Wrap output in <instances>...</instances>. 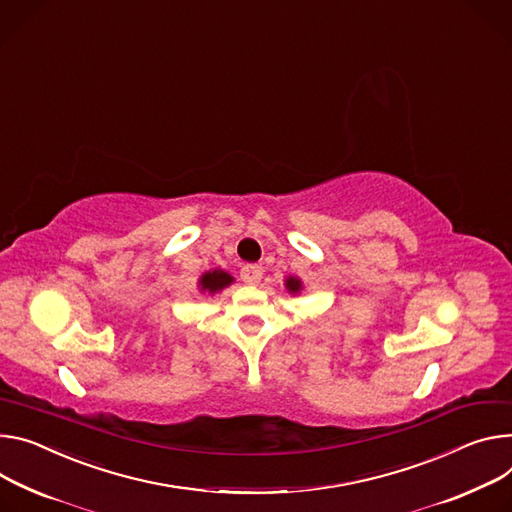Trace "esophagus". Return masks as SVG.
<instances>
[{
	"mask_svg": "<svg viewBox=\"0 0 512 512\" xmlns=\"http://www.w3.org/2000/svg\"><path fill=\"white\" fill-rule=\"evenodd\" d=\"M261 277H263V269H261L259 265H245V267L241 269V280H243L245 284H249V286L259 284Z\"/></svg>",
	"mask_w": 512,
	"mask_h": 512,
	"instance_id": "esophagus-1",
	"label": "esophagus"
}]
</instances>
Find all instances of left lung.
I'll use <instances>...</instances> for the list:
<instances>
[{"mask_svg":"<svg viewBox=\"0 0 512 512\" xmlns=\"http://www.w3.org/2000/svg\"><path fill=\"white\" fill-rule=\"evenodd\" d=\"M286 290L290 292V294H300L302 290H304V286H302V280L300 277H296V275H288L286 277Z\"/></svg>","mask_w":512,"mask_h":512,"instance_id":"obj_1","label":"left lung"}]
</instances>
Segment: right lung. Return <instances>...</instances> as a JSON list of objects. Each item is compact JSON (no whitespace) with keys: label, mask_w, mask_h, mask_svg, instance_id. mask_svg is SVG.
Here are the masks:
<instances>
[{"label":"right lung","mask_w":512,"mask_h":512,"mask_svg":"<svg viewBox=\"0 0 512 512\" xmlns=\"http://www.w3.org/2000/svg\"><path fill=\"white\" fill-rule=\"evenodd\" d=\"M232 282H235V277H232L228 271L216 267V269L204 271V273L200 275L198 290H200V294H210V296H214V294L222 292L224 288H228Z\"/></svg>","instance_id":"obj_1"}]
</instances>
